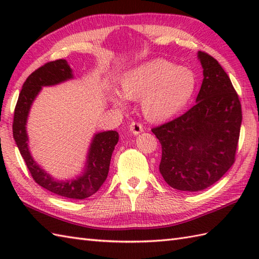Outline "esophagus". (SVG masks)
Segmentation results:
<instances>
[{
	"instance_id": "1",
	"label": "esophagus",
	"mask_w": 259,
	"mask_h": 259,
	"mask_svg": "<svg viewBox=\"0 0 259 259\" xmlns=\"http://www.w3.org/2000/svg\"><path fill=\"white\" fill-rule=\"evenodd\" d=\"M129 130L134 135H139L142 133V131H144V126H142V124L140 122H136V121H134V122H131V124L129 126Z\"/></svg>"
}]
</instances>
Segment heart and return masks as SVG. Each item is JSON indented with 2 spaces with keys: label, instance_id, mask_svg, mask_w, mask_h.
Instances as JSON below:
<instances>
[{
  "label": "heart",
  "instance_id": "b5f03b06",
  "mask_svg": "<svg viewBox=\"0 0 259 259\" xmlns=\"http://www.w3.org/2000/svg\"><path fill=\"white\" fill-rule=\"evenodd\" d=\"M121 92L129 100H141L145 117L153 121L168 120L183 110L196 90V76L191 70L164 59H156L126 72L121 80ZM112 103L123 108L124 100L112 93Z\"/></svg>",
  "mask_w": 259,
  "mask_h": 259
}]
</instances>
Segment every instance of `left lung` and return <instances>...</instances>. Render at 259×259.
Wrapping results in <instances>:
<instances>
[{
	"instance_id": "1",
	"label": "left lung",
	"mask_w": 259,
	"mask_h": 259,
	"mask_svg": "<svg viewBox=\"0 0 259 259\" xmlns=\"http://www.w3.org/2000/svg\"><path fill=\"white\" fill-rule=\"evenodd\" d=\"M198 59L203 79L197 103L152 129L161 145L159 170L164 181L190 192L208 188L233 166L243 118L237 92L222 65L202 51Z\"/></svg>"
}]
</instances>
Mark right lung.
I'll return each mask as SVG.
<instances>
[{"label":"right lung","instance_id":"1","mask_svg":"<svg viewBox=\"0 0 259 259\" xmlns=\"http://www.w3.org/2000/svg\"><path fill=\"white\" fill-rule=\"evenodd\" d=\"M70 79H73L72 69L63 59L48 62L29 75L22 87L15 106L13 138L32 178L37 185L59 196L72 199H84L96 194L108 177L112 152L119 140L117 131H103L93 136L83 172L75 179L70 180H56L52 178L32 158L27 145V117L32 103L42 90V87L56 85Z\"/></svg>","mask_w":259,"mask_h":259}]
</instances>
